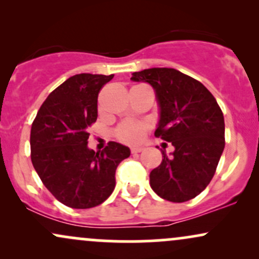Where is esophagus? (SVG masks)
<instances>
[{
  "label": "esophagus",
  "instance_id": "esophagus-1",
  "mask_svg": "<svg viewBox=\"0 0 259 259\" xmlns=\"http://www.w3.org/2000/svg\"><path fill=\"white\" fill-rule=\"evenodd\" d=\"M142 151L141 147H133L132 148V153H140Z\"/></svg>",
  "mask_w": 259,
  "mask_h": 259
}]
</instances>
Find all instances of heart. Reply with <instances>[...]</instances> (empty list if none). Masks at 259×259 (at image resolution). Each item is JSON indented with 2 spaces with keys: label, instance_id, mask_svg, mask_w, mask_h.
Segmentation results:
<instances>
[{
  "label": "heart",
  "instance_id": "1",
  "mask_svg": "<svg viewBox=\"0 0 259 259\" xmlns=\"http://www.w3.org/2000/svg\"><path fill=\"white\" fill-rule=\"evenodd\" d=\"M147 125L140 121L127 120L123 121L114 130V136L120 142L127 145H135L142 141L145 134H146Z\"/></svg>",
  "mask_w": 259,
  "mask_h": 259
}]
</instances>
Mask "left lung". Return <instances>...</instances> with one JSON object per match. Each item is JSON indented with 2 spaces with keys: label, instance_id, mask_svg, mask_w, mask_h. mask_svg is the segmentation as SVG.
Segmentation results:
<instances>
[{
  "label": "left lung",
  "instance_id": "left-lung-1",
  "mask_svg": "<svg viewBox=\"0 0 259 259\" xmlns=\"http://www.w3.org/2000/svg\"><path fill=\"white\" fill-rule=\"evenodd\" d=\"M156 91L160 117L156 138L171 142L174 152L162 151V163L150 174L159 197L186 202L200 195L215 173L225 146L224 115L202 82L173 68H151L133 73Z\"/></svg>",
  "mask_w": 259,
  "mask_h": 259
}]
</instances>
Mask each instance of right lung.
Masks as SVG:
<instances>
[{"label": "right lung", "mask_w": 259, "mask_h": 259, "mask_svg": "<svg viewBox=\"0 0 259 259\" xmlns=\"http://www.w3.org/2000/svg\"><path fill=\"white\" fill-rule=\"evenodd\" d=\"M114 74H76L49 95L32 121L31 162L46 189L76 209L96 207L115 187V170L129 147L109 141L101 152L88 147L97 119V97Z\"/></svg>", "instance_id": "add662e5"}]
</instances>
